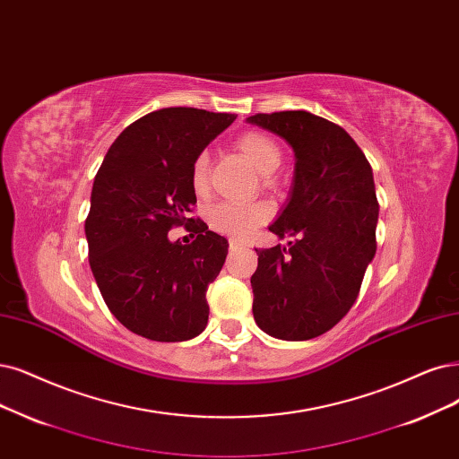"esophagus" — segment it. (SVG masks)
I'll return each mask as SVG.
<instances>
[{"label": "esophagus", "instance_id": "obj_1", "mask_svg": "<svg viewBox=\"0 0 459 459\" xmlns=\"http://www.w3.org/2000/svg\"><path fill=\"white\" fill-rule=\"evenodd\" d=\"M229 247H230V251H236V249H240V247H244V244H240L238 240H230Z\"/></svg>", "mask_w": 459, "mask_h": 459}]
</instances>
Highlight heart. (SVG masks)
<instances>
[{
    "mask_svg": "<svg viewBox=\"0 0 459 459\" xmlns=\"http://www.w3.org/2000/svg\"><path fill=\"white\" fill-rule=\"evenodd\" d=\"M236 149L247 159V162L257 169L263 176V181L268 185L273 181V176L281 164V149L270 138L268 134L259 130H249L238 135L236 140ZM208 176H210V157L208 152H200L193 162L191 169V183L193 189L198 195L208 191ZM273 210L264 202H249V204H236V202H221L208 212V223L213 230L227 234L230 238L244 240L253 232L257 225H263L270 219Z\"/></svg>",
    "mask_w": 459,
    "mask_h": 459,
    "instance_id": "heart-1",
    "label": "heart"
}]
</instances>
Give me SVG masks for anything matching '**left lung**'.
I'll list each match as a JSON object with an SVG mask.
<instances>
[{
	"mask_svg": "<svg viewBox=\"0 0 459 459\" xmlns=\"http://www.w3.org/2000/svg\"><path fill=\"white\" fill-rule=\"evenodd\" d=\"M295 152L285 208L268 227L295 242L255 249L253 317L280 341H310L333 329L355 299L377 253L378 200L372 168L351 135L310 111L247 117Z\"/></svg>",
	"mask_w": 459,
	"mask_h": 459,
	"instance_id": "8db88e82",
	"label": "left lung"
}]
</instances>
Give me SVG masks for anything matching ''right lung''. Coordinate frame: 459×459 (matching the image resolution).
<instances>
[{
    "label": "right lung",
    "mask_w": 459,
    "mask_h": 459,
    "mask_svg": "<svg viewBox=\"0 0 459 459\" xmlns=\"http://www.w3.org/2000/svg\"><path fill=\"white\" fill-rule=\"evenodd\" d=\"M232 113L164 108L126 126L94 178L84 223L89 263L109 312L157 342H183L208 325V285L225 264L229 242L189 213L195 159L234 123ZM185 224L197 238L172 243Z\"/></svg>",
    "instance_id": "obj_1"
}]
</instances>
